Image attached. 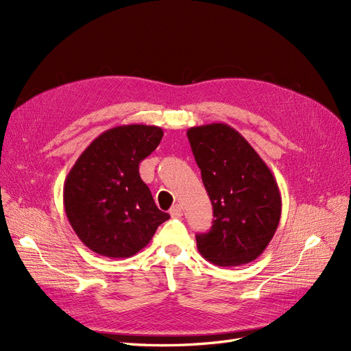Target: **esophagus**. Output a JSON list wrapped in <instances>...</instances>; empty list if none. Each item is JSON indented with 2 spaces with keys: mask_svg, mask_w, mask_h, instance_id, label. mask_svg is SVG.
<instances>
[{
  "mask_svg": "<svg viewBox=\"0 0 351 351\" xmlns=\"http://www.w3.org/2000/svg\"><path fill=\"white\" fill-rule=\"evenodd\" d=\"M169 215H171L173 218H180L183 215V209L182 206H180L178 204H176L171 209H169Z\"/></svg>",
  "mask_w": 351,
  "mask_h": 351,
  "instance_id": "esophagus-1",
  "label": "esophagus"
}]
</instances>
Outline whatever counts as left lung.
Returning a JSON list of instances; mask_svg holds the SVG:
<instances>
[{
  "instance_id": "8db88e82",
  "label": "left lung",
  "mask_w": 351,
  "mask_h": 351,
  "mask_svg": "<svg viewBox=\"0 0 351 351\" xmlns=\"http://www.w3.org/2000/svg\"><path fill=\"white\" fill-rule=\"evenodd\" d=\"M190 146L214 209L197 250L217 267H240L261 256L281 218V195L268 165L224 123L190 127Z\"/></svg>"
}]
</instances>
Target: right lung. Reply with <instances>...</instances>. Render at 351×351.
<instances>
[{"label": "right lung", "instance_id": "right-lung-1", "mask_svg": "<svg viewBox=\"0 0 351 351\" xmlns=\"http://www.w3.org/2000/svg\"><path fill=\"white\" fill-rule=\"evenodd\" d=\"M161 127L129 124L104 132L73 165L64 183L70 226L92 252L130 258L169 218L155 205L139 164L161 142Z\"/></svg>", "mask_w": 351, "mask_h": 351}]
</instances>
